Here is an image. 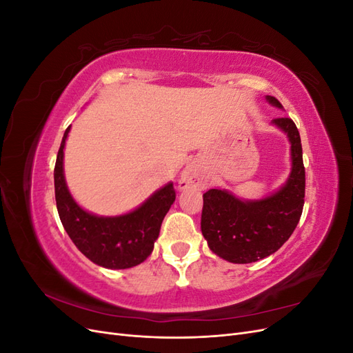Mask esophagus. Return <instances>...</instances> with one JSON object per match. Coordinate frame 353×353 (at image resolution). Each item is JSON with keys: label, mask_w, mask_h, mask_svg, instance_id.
Returning a JSON list of instances; mask_svg holds the SVG:
<instances>
[{"label": "esophagus", "mask_w": 353, "mask_h": 353, "mask_svg": "<svg viewBox=\"0 0 353 353\" xmlns=\"http://www.w3.org/2000/svg\"><path fill=\"white\" fill-rule=\"evenodd\" d=\"M208 178L201 172L200 168L196 165H187L183 172L179 175L178 188L187 190V188H205L208 185Z\"/></svg>", "instance_id": "1"}]
</instances>
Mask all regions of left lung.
<instances>
[{"instance_id":"obj_1","label":"left lung","mask_w":353,"mask_h":353,"mask_svg":"<svg viewBox=\"0 0 353 353\" xmlns=\"http://www.w3.org/2000/svg\"><path fill=\"white\" fill-rule=\"evenodd\" d=\"M265 99L283 110L275 97ZM271 123L290 143L292 166L285 183L261 199H241L225 188H212L203 194V237L213 253L232 263H252L275 253L290 239L302 215L305 168L301 135L288 117Z\"/></svg>"}]
</instances>
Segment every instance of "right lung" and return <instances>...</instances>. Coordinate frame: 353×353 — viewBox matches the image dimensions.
Listing matches in <instances>:
<instances>
[{"mask_svg":"<svg viewBox=\"0 0 353 353\" xmlns=\"http://www.w3.org/2000/svg\"><path fill=\"white\" fill-rule=\"evenodd\" d=\"M65 131L54 168V190L60 221L79 252L108 270H126L144 262L154 249L163 218L175 201L172 183L165 184L135 209L114 216L85 210L70 194L65 176Z\"/></svg>","mask_w":353,"mask_h":353,"instance_id":"obj_1","label":"right lung"}]
</instances>
